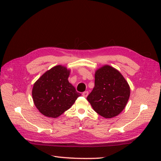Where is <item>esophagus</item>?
<instances>
[{
	"instance_id": "34e87169",
	"label": "esophagus",
	"mask_w": 161,
	"mask_h": 161,
	"mask_svg": "<svg viewBox=\"0 0 161 161\" xmlns=\"http://www.w3.org/2000/svg\"><path fill=\"white\" fill-rule=\"evenodd\" d=\"M88 94H89V92H87V91H86V92H84L83 93H82V96L84 97H86L87 96H88Z\"/></svg>"
}]
</instances>
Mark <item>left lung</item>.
I'll list each match as a JSON object with an SVG mask.
<instances>
[{"instance_id":"8db88e82","label":"left lung","mask_w":161,"mask_h":161,"mask_svg":"<svg viewBox=\"0 0 161 161\" xmlns=\"http://www.w3.org/2000/svg\"><path fill=\"white\" fill-rule=\"evenodd\" d=\"M130 97V87L121 73L104 65L95 72L94 87L87 97L93 109L106 119L124 110Z\"/></svg>"}]
</instances>
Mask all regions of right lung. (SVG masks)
I'll list each match as a JSON object with an SVG mask.
<instances>
[{
    "label": "right lung",
    "instance_id": "add662e5",
    "mask_svg": "<svg viewBox=\"0 0 161 161\" xmlns=\"http://www.w3.org/2000/svg\"><path fill=\"white\" fill-rule=\"evenodd\" d=\"M70 70L58 65L44 73L34 84L35 107L47 117L57 118L72 107L81 94L68 81Z\"/></svg>",
    "mask_w": 161,
    "mask_h": 161
}]
</instances>
